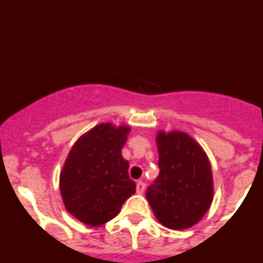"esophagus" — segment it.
<instances>
[{"label":"esophagus","instance_id":"1","mask_svg":"<svg viewBox=\"0 0 263 263\" xmlns=\"http://www.w3.org/2000/svg\"><path fill=\"white\" fill-rule=\"evenodd\" d=\"M145 187H146V185H145V182L143 181H137L136 182V192H137V194H142L143 192H145Z\"/></svg>","mask_w":263,"mask_h":263}]
</instances>
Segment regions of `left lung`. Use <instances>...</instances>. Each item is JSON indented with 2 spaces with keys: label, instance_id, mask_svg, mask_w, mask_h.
<instances>
[{
  "label": "left lung",
  "instance_id": "left-lung-1",
  "mask_svg": "<svg viewBox=\"0 0 263 263\" xmlns=\"http://www.w3.org/2000/svg\"><path fill=\"white\" fill-rule=\"evenodd\" d=\"M159 176L147 187L146 198L161 224L186 229L208 212L213 200V178L203 148L182 132H160Z\"/></svg>",
  "mask_w": 263,
  "mask_h": 263
}]
</instances>
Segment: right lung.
<instances>
[{"instance_id": "right-lung-1", "label": "right lung", "mask_w": 263, "mask_h": 263, "mask_svg": "<svg viewBox=\"0 0 263 263\" xmlns=\"http://www.w3.org/2000/svg\"><path fill=\"white\" fill-rule=\"evenodd\" d=\"M128 127L102 123L74 143L60 174L66 211L84 224L113 219L136 189L122 157Z\"/></svg>"}]
</instances>
